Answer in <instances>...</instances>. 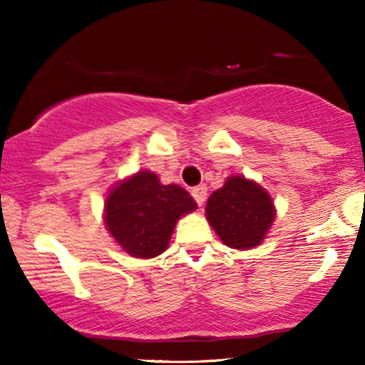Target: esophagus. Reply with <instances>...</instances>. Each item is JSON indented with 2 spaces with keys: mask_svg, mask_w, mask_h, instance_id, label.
I'll use <instances>...</instances> for the list:
<instances>
[{
  "mask_svg": "<svg viewBox=\"0 0 365 365\" xmlns=\"http://www.w3.org/2000/svg\"><path fill=\"white\" fill-rule=\"evenodd\" d=\"M192 197H194L195 202L199 204V206H202V204L206 202V197H207V187H206V185L194 187V188H192Z\"/></svg>",
  "mask_w": 365,
  "mask_h": 365,
  "instance_id": "34e87169",
  "label": "esophagus"
}]
</instances>
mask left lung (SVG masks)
<instances>
[{
	"label": "left lung",
	"mask_w": 365,
	"mask_h": 365,
	"mask_svg": "<svg viewBox=\"0 0 365 365\" xmlns=\"http://www.w3.org/2000/svg\"><path fill=\"white\" fill-rule=\"evenodd\" d=\"M206 217L226 247L247 250L262 244L276 220V207L257 182L232 175L207 199Z\"/></svg>",
	"instance_id": "obj_1"
}]
</instances>
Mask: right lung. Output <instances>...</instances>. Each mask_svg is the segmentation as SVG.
Here are the masks:
<instances>
[{
    "mask_svg": "<svg viewBox=\"0 0 365 365\" xmlns=\"http://www.w3.org/2000/svg\"><path fill=\"white\" fill-rule=\"evenodd\" d=\"M195 209L185 188L163 185L156 173L140 170L108 192L103 217L121 250L137 259H153L170 247L180 217Z\"/></svg>",
    "mask_w": 365,
    "mask_h": 365,
    "instance_id": "right-lung-1",
    "label": "right lung"
}]
</instances>
